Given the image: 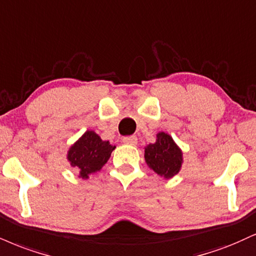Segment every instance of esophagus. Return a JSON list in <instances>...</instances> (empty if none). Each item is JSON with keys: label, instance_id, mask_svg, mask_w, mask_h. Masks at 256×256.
<instances>
[{"label": "esophagus", "instance_id": "obj_1", "mask_svg": "<svg viewBox=\"0 0 256 256\" xmlns=\"http://www.w3.org/2000/svg\"><path fill=\"white\" fill-rule=\"evenodd\" d=\"M122 143L128 144V146H136L138 143V140L136 136H126L122 138Z\"/></svg>", "mask_w": 256, "mask_h": 256}]
</instances>
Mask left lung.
Segmentation results:
<instances>
[{"mask_svg": "<svg viewBox=\"0 0 256 256\" xmlns=\"http://www.w3.org/2000/svg\"><path fill=\"white\" fill-rule=\"evenodd\" d=\"M144 158L150 169L164 178H170L180 172L182 150L166 132L156 134V142L144 148Z\"/></svg>", "mask_w": 256, "mask_h": 256, "instance_id": "obj_1", "label": "left lung"}]
</instances>
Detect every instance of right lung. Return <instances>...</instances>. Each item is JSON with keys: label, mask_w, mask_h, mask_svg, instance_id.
Returning <instances> with one entry per match:
<instances>
[{"label": "right lung", "mask_w": 256, "mask_h": 256, "mask_svg": "<svg viewBox=\"0 0 256 256\" xmlns=\"http://www.w3.org/2000/svg\"><path fill=\"white\" fill-rule=\"evenodd\" d=\"M116 149L108 140H102L94 131H86L66 154L70 166L80 172L78 178H88L89 175L101 170Z\"/></svg>", "instance_id": "1"}]
</instances>
